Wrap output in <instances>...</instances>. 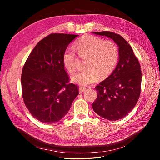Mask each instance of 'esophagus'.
<instances>
[{
  "label": "esophagus",
  "instance_id": "esophagus-1",
  "mask_svg": "<svg viewBox=\"0 0 160 160\" xmlns=\"http://www.w3.org/2000/svg\"><path fill=\"white\" fill-rule=\"evenodd\" d=\"M86 89L85 88H84V87H79V93H83V91H85Z\"/></svg>",
  "mask_w": 160,
  "mask_h": 160
}]
</instances>
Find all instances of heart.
Here are the masks:
<instances>
[{"instance_id": "1", "label": "heart", "mask_w": 160, "mask_h": 160, "mask_svg": "<svg viewBox=\"0 0 160 160\" xmlns=\"http://www.w3.org/2000/svg\"><path fill=\"white\" fill-rule=\"evenodd\" d=\"M75 49L81 57H88L85 67L71 77L74 83L89 85L101 77H106L114 70L119 59V49L113 41L91 35H85L75 42ZM62 63L67 71L73 72L76 69V54L68 48L62 55Z\"/></svg>"}]
</instances>
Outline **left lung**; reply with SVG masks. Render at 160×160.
<instances>
[{
	"label": "left lung",
	"instance_id": "left-lung-1",
	"mask_svg": "<svg viewBox=\"0 0 160 160\" xmlns=\"http://www.w3.org/2000/svg\"><path fill=\"white\" fill-rule=\"evenodd\" d=\"M92 32L110 38L119 47L117 66L96 86L98 98L92 108L101 118L118 120L127 116L138 102L141 92V67L132 47L122 36L109 31Z\"/></svg>",
	"mask_w": 160,
	"mask_h": 160
}]
</instances>
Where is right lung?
Here are the masks:
<instances>
[{
	"instance_id": "1",
	"label": "right lung",
	"mask_w": 160,
	"mask_h": 160,
	"mask_svg": "<svg viewBox=\"0 0 160 160\" xmlns=\"http://www.w3.org/2000/svg\"><path fill=\"white\" fill-rule=\"evenodd\" d=\"M79 35L51 34L38 42L24 65L21 85L23 101L31 114L45 123H54L68 113L79 94L69 83L62 63L67 46Z\"/></svg>"
}]
</instances>
